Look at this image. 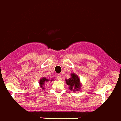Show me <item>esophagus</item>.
Returning <instances> with one entry per match:
<instances>
[{"label":"esophagus","mask_w":121,"mask_h":121,"mask_svg":"<svg viewBox=\"0 0 121 121\" xmlns=\"http://www.w3.org/2000/svg\"><path fill=\"white\" fill-rule=\"evenodd\" d=\"M57 79H58V80L61 79V75L60 74H58V75H57Z\"/></svg>","instance_id":"34e87169"}]
</instances>
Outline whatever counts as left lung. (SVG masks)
<instances>
[{
  "instance_id": "obj_1",
  "label": "left lung",
  "mask_w": 121,
  "mask_h": 121,
  "mask_svg": "<svg viewBox=\"0 0 121 121\" xmlns=\"http://www.w3.org/2000/svg\"><path fill=\"white\" fill-rule=\"evenodd\" d=\"M71 78L69 79H66V83L69 86L70 90L76 92L78 91L82 87V83L80 82V79L78 74L74 73L70 74Z\"/></svg>"
}]
</instances>
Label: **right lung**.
I'll list each match as a JSON object with an SVG mask.
<instances>
[{
	"mask_svg": "<svg viewBox=\"0 0 121 121\" xmlns=\"http://www.w3.org/2000/svg\"><path fill=\"white\" fill-rule=\"evenodd\" d=\"M53 80H54V79H53V78H52L51 79H48V78H45V77H43V78H41L40 80H39V86H40V87L41 88L42 90H45V88H44L45 84L46 83H48L49 81L52 82V81H53Z\"/></svg>",
	"mask_w": 121,
	"mask_h": 121,
	"instance_id": "right-lung-1",
	"label": "right lung"
}]
</instances>
